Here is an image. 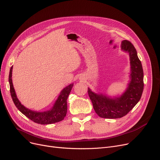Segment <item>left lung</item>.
<instances>
[{
  "instance_id": "8db88e82",
  "label": "left lung",
  "mask_w": 160,
  "mask_h": 160,
  "mask_svg": "<svg viewBox=\"0 0 160 160\" xmlns=\"http://www.w3.org/2000/svg\"><path fill=\"white\" fill-rule=\"evenodd\" d=\"M121 48L129 53L130 58L131 80L126 92L119 97L110 98L88 89L96 114L103 118L116 119L126 116L139 101L143 92L144 73L136 49L128 40L122 42Z\"/></svg>"
}]
</instances>
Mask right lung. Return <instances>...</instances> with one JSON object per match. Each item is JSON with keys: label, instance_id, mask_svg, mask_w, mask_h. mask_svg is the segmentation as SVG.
<instances>
[{"label": "right lung", "instance_id": "1", "mask_svg": "<svg viewBox=\"0 0 160 160\" xmlns=\"http://www.w3.org/2000/svg\"><path fill=\"white\" fill-rule=\"evenodd\" d=\"M12 67L10 68L9 73V84L10 89V94L16 107L26 117L28 118L32 122L39 124H51L62 121L65 117L67 112V100L70 94L71 89L73 86V84L68 85L62 90L58 99L55 101L53 107L49 110L44 111V112H36L25 107L22 103L20 102L16 94L15 89L13 88L12 74Z\"/></svg>", "mask_w": 160, "mask_h": 160}]
</instances>
